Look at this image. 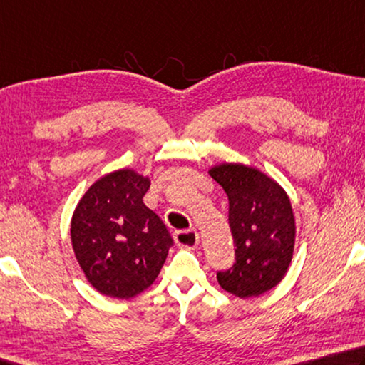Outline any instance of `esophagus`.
I'll list each match as a JSON object with an SVG mask.
<instances>
[{
    "mask_svg": "<svg viewBox=\"0 0 365 365\" xmlns=\"http://www.w3.org/2000/svg\"><path fill=\"white\" fill-rule=\"evenodd\" d=\"M174 241L178 247L183 249H196L200 244V235L196 230H182L175 231Z\"/></svg>",
    "mask_w": 365,
    "mask_h": 365,
    "instance_id": "esophagus-1",
    "label": "esophagus"
}]
</instances>
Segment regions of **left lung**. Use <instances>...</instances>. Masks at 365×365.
<instances>
[{"label":"left lung","mask_w":365,"mask_h":365,"mask_svg":"<svg viewBox=\"0 0 365 365\" xmlns=\"http://www.w3.org/2000/svg\"><path fill=\"white\" fill-rule=\"evenodd\" d=\"M230 201L236 263L217 273L223 290L240 298L268 292L286 276L295 249V217L289 196L254 165L222 163L209 169Z\"/></svg>","instance_id":"obj_1"}]
</instances>
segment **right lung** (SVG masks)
I'll use <instances>...</instances> for the list:
<instances>
[{"label": "right lung", "instance_id": "right-lung-1", "mask_svg": "<svg viewBox=\"0 0 365 365\" xmlns=\"http://www.w3.org/2000/svg\"><path fill=\"white\" fill-rule=\"evenodd\" d=\"M150 177L119 169L98 178L76 204L71 246L86 279L111 298L142 294L160 274L172 246L165 225L143 202Z\"/></svg>", "mask_w": 365, "mask_h": 365}]
</instances>
